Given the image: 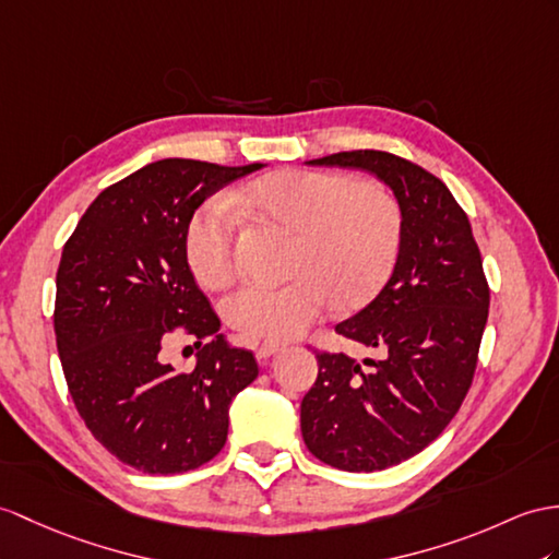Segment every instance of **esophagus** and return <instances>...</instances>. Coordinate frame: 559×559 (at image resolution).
<instances>
[{
  "label": "esophagus",
  "instance_id": "34e87169",
  "mask_svg": "<svg viewBox=\"0 0 559 559\" xmlns=\"http://www.w3.org/2000/svg\"><path fill=\"white\" fill-rule=\"evenodd\" d=\"M284 348V344L282 342H263L261 346H258V358H270V356H275V353H280Z\"/></svg>",
  "mask_w": 559,
  "mask_h": 559
}]
</instances>
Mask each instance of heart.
Masks as SVG:
<instances>
[{
  "label": "heart",
  "mask_w": 559,
  "mask_h": 559,
  "mask_svg": "<svg viewBox=\"0 0 559 559\" xmlns=\"http://www.w3.org/2000/svg\"><path fill=\"white\" fill-rule=\"evenodd\" d=\"M241 203L296 235L289 272L280 287L247 284L225 301V320L253 338L284 342L304 334L332 304L365 306L384 287L403 243V206L379 180L342 173L282 170L251 182ZM239 217L233 203L209 199L185 233V255L194 277L223 289L237 272Z\"/></svg>",
  "instance_id": "b5f03b06"
}]
</instances>
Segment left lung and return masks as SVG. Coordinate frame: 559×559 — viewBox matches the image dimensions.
<instances>
[{"mask_svg":"<svg viewBox=\"0 0 559 559\" xmlns=\"http://www.w3.org/2000/svg\"><path fill=\"white\" fill-rule=\"evenodd\" d=\"M312 166L360 168L403 206L393 275L336 334L379 360L318 350V379L301 403L308 451L346 472H377L417 455L451 425L472 386L491 292L467 213L437 175L374 148Z\"/></svg>","mask_w":559,"mask_h":559,"instance_id":"1","label":"left lung"}]
</instances>
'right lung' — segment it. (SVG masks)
I'll return each mask as SVG.
<instances>
[{"mask_svg":"<svg viewBox=\"0 0 559 559\" xmlns=\"http://www.w3.org/2000/svg\"><path fill=\"white\" fill-rule=\"evenodd\" d=\"M261 168L148 163L106 187L63 247L53 332L68 391L92 437L144 474L213 460L227 441L229 403L258 377L253 353L217 334L185 233L203 199ZM175 331L198 338L194 371L175 373L157 358Z\"/></svg>","mask_w":559,"mask_h":559,"instance_id":"obj_1","label":"right lung"}]
</instances>
